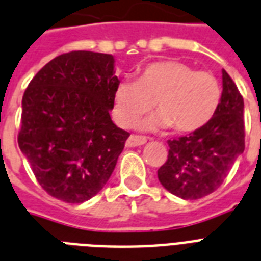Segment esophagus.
Listing matches in <instances>:
<instances>
[{
    "instance_id": "obj_1",
    "label": "esophagus",
    "mask_w": 261,
    "mask_h": 261,
    "mask_svg": "<svg viewBox=\"0 0 261 261\" xmlns=\"http://www.w3.org/2000/svg\"><path fill=\"white\" fill-rule=\"evenodd\" d=\"M146 142H147L146 137H141V135H130L128 139L126 141V146L127 147H137V146L145 145Z\"/></svg>"
}]
</instances>
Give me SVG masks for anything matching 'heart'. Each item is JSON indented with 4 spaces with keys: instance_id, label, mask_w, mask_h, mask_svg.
I'll list each match as a JSON object with an SVG mask.
<instances>
[{
    "instance_id": "1",
    "label": "heart",
    "mask_w": 261,
    "mask_h": 261,
    "mask_svg": "<svg viewBox=\"0 0 261 261\" xmlns=\"http://www.w3.org/2000/svg\"><path fill=\"white\" fill-rule=\"evenodd\" d=\"M221 100V86L215 75L196 71L185 63L156 61L146 65L137 80L124 79L112 96V115L122 127L134 126L155 106L156 114L142 128H165L192 133L206 124Z\"/></svg>"
}]
</instances>
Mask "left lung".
<instances>
[{
	"instance_id": "8db88e82",
	"label": "left lung",
	"mask_w": 261,
	"mask_h": 261,
	"mask_svg": "<svg viewBox=\"0 0 261 261\" xmlns=\"http://www.w3.org/2000/svg\"><path fill=\"white\" fill-rule=\"evenodd\" d=\"M244 100L222 69V94L211 120L188 137L167 141L169 155L158 169L165 189L184 200H198L219 189L245 149Z\"/></svg>"
}]
</instances>
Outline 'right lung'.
Segmentation results:
<instances>
[{
  "label": "right lung",
  "instance_id": "right-lung-1",
  "mask_svg": "<svg viewBox=\"0 0 261 261\" xmlns=\"http://www.w3.org/2000/svg\"><path fill=\"white\" fill-rule=\"evenodd\" d=\"M114 56L73 50L40 69L22 96L18 146L49 196L68 204L103 189L127 131L110 116L119 79Z\"/></svg>",
  "mask_w": 261,
  "mask_h": 261
}]
</instances>
